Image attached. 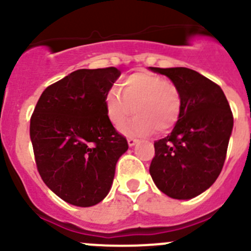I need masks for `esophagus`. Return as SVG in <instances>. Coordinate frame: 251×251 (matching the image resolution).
<instances>
[{"label":"esophagus","instance_id":"obj_1","mask_svg":"<svg viewBox=\"0 0 251 251\" xmlns=\"http://www.w3.org/2000/svg\"><path fill=\"white\" fill-rule=\"evenodd\" d=\"M127 143H128V146H130V147H133L136 143H137V140H136V138H131L130 137L127 140Z\"/></svg>","mask_w":251,"mask_h":251}]
</instances>
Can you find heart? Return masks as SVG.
I'll list each match as a JSON object with an SVG mask.
<instances>
[{
  "mask_svg": "<svg viewBox=\"0 0 251 251\" xmlns=\"http://www.w3.org/2000/svg\"><path fill=\"white\" fill-rule=\"evenodd\" d=\"M119 88L104 96L107 119L114 126L123 124L135 111L131 120L120 126L126 136H149L173 128L182 111V96L171 81L149 72H137L123 77Z\"/></svg>",
  "mask_w": 251,
  "mask_h": 251,
  "instance_id": "1",
  "label": "heart"
}]
</instances>
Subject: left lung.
<instances>
[{"instance_id":"8db88e82","label":"left lung","mask_w":251,"mask_h":251,"mask_svg":"<svg viewBox=\"0 0 251 251\" xmlns=\"http://www.w3.org/2000/svg\"><path fill=\"white\" fill-rule=\"evenodd\" d=\"M178 87L182 111L173 132L154 142L149 168L155 186L187 201L212 186L224 168L233 128L228 100L219 85L188 68H151Z\"/></svg>"}]
</instances>
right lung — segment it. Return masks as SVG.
<instances>
[{
  "instance_id": "add662e5",
  "label": "right lung",
  "mask_w": 251,
  "mask_h": 251,
  "mask_svg": "<svg viewBox=\"0 0 251 251\" xmlns=\"http://www.w3.org/2000/svg\"><path fill=\"white\" fill-rule=\"evenodd\" d=\"M120 74L114 67L73 72L48 86L32 113L30 138L40 176L75 206L107 197L116 163L128 149L104 109L105 93Z\"/></svg>"
}]
</instances>
